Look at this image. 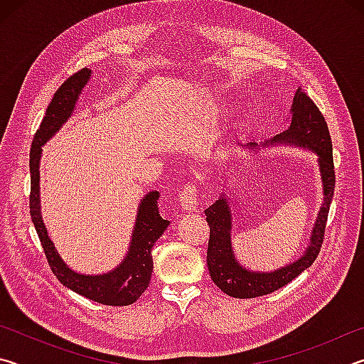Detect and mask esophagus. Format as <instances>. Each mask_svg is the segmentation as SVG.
<instances>
[{"mask_svg":"<svg viewBox=\"0 0 364 364\" xmlns=\"http://www.w3.org/2000/svg\"><path fill=\"white\" fill-rule=\"evenodd\" d=\"M180 207L186 212H194L197 208V188L193 183L186 184L180 193Z\"/></svg>","mask_w":364,"mask_h":364,"instance_id":"esophagus-1","label":"esophagus"}]
</instances>
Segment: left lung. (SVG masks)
Segmentation results:
<instances>
[{
	"label": "left lung",
	"mask_w": 364,
	"mask_h": 364,
	"mask_svg": "<svg viewBox=\"0 0 364 364\" xmlns=\"http://www.w3.org/2000/svg\"><path fill=\"white\" fill-rule=\"evenodd\" d=\"M268 144L297 146L316 154L323 184V204L319 207L310 242H308L304 255L299 260L274 271H252L237 262L231 245L232 213L225 193L213 205L207 208L205 217L208 226H210V237H208L207 247L208 273L215 284L234 299H254L278 291L287 282L297 278L301 271L311 267L321 250L326 221H328L329 207L332 196H334L336 175L328 123H326L323 114L319 112L316 104L301 91V88L295 91L291 107V123H289L287 130L276 134L263 146ZM250 146L258 149V144L255 143Z\"/></svg>",
	"instance_id": "8db88e82"
}]
</instances>
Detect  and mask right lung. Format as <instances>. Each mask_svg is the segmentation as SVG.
<instances>
[{"mask_svg":"<svg viewBox=\"0 0 364 364\" xmlns=\"http://www.w3.org/2000/svg\"><path fill=\"white\" fill-rule=\"evenodd\" d=\"M91 78L90 69H82L73 73L53 96L43 117L41 125L35 133L32 147H30V217L38 232V237L45 250L49 267L59 279L60 284L69 287L83 297L95 300L102 305L123 306L136 301L151 282L152 274V247L157 239L170 225L168 220H164L159 213L157 200L159 191H151L138 205L136 221L133 226L132 242L128 252L120 264L114 269L102 274H83L73 271L60 255L43 223L41 205H40V160L41 147L56 134L64 123L70 119L75 110L77 101L83 88Z\"/></svg>","mask_w":364,"mask_h":364,"instance_id":"obj_1","label":"right lung"}]
</instances>
